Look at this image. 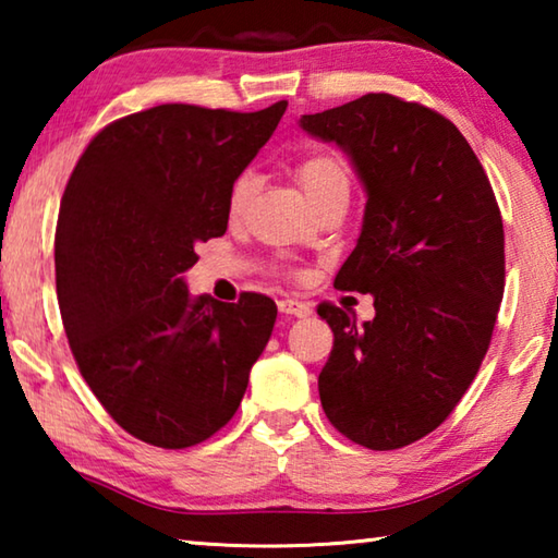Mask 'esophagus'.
<instances>
[{
	"label": "esophagus",
	"instance_id": "1",
	"mask_svg": "<svg viewBox=\"0 0 558 558\" xmlns=\"http://www.w3.org/2000/svg\"><path fill=\"white\" fill-rule=\"evenodd\" d=\"M278 307H280V313L295 315V317H310V315H313V305H310V302H305V300H298V298H282L278 302Z\"/></svg>",
	"mask_w": 558,
	"mask_h": 558
}]
</instances>
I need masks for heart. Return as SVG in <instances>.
Returning a JSON list of instances; mask_svg holds the SVG:
<instances>
[{"instance_id":"b5f03b06","label":"heart","mask_w":558,"mask_h":558,"mask_svg":"<svg viewBox=\"0 0 558 558\" xmlns=\"http://www.w3.org/2000/svg\"><path fill=\"white\" fill-rule=\"evenodd\" d=\"M295 174L313 204L323 202L325 196L337 194V192L349 194V167L344 162V157H339L337 153H315L305 157L295 167ZM253 186H256V177L251 172H243L235 177V182L231 184V192H229V209L233 214L243 209V204L248 202Z\"/></svg>"}]
</instances>
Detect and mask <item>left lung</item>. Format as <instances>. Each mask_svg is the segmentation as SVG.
<instances>
[{
    "label": "left lung",
    "mask_w": 558,
    "mask_h": 558,
    "mask_svg": "<svg viewBox=\"0 0 558 558\" xmlns=\"http://www.w3.org/2000/svg\"><path fill=\"white\" fill-rule=\"evenodd\" d=\"M366 189L364 223L335 288L374 295L376 317L332 302L335 344L319 372L332 426L369 450L428 436L475 379L505 292V229L468 140L440 112L389 93L302 116Z\"/></svg>",
    "instance_id": "1"
}]
</instances>
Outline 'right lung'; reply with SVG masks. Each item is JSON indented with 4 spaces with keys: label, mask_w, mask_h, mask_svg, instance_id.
<instances>
[{
    "label": "right lung",
    "mask_w": 558,
    "mask_h": 558,
    "mask_svg": "<svg viewBox=\"0 0 558 558\" xmlns=\"http://www.w3.org/2000/svg\"><path fill=\"white\" fill-rule=\"evenodd\" d=\"M288 102L258 112L167 102L102 128L65 184L56 292L83 379L112 421L192 448L239 411L276 302L189 295L196 243L229 226V192Z\"/></svg>",
    "instance_id": "obj_1"
}]
</instances>
